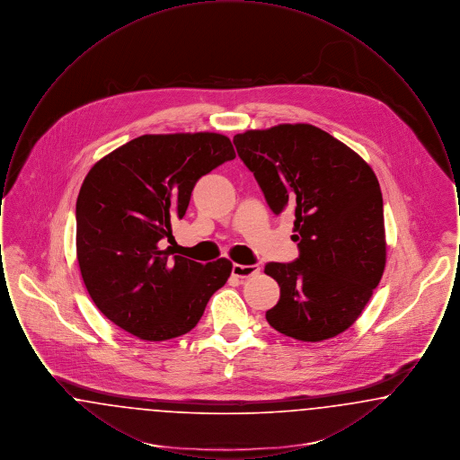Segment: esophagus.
I'll use <instances>...</instances> for the list:
<instances>
[{
  "label": "esophagus",
  "mask_w": 460,
  "mask_h": 460,
  "mask_svg": "<svg viewBox=\"0 0 460 460\" xmlns=\"http://www.w3.org/2000/svg\"><path fill=\"white\" fill-rule=\"evenodd\" d=\"M261 272V267L259 265H241V263H234L233 265V276L241 278V279H246V278H252L255 274Z\"/></svg>",
  "instance_id": "1"
}]
</instances>
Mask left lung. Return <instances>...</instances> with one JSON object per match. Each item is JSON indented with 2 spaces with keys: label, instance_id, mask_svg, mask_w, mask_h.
Returning a JSON list of instances; mask_svg holds the SVG:
<instances>
[{
  "label": "left lung",
  "instance_id": "obj_1",
  "mask_svg": "<svg viewBox=\"0 0 460 460\" xmlns=\"http://www.w3.org/2000/svg\"><path fill=\"white\" fill-rule=\"evenodd\" d=\"M233 143L269 208L295 214L298 259L263 269L281 288L267 323L300 341L343 332L367 305L386 263L377 177L347 145L310 124L246 131Z\"/></svg>",
  "mask_w": 460,
  "mask_h": 460
}]
</instances>
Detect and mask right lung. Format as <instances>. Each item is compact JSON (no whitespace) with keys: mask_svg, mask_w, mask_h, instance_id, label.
<instances>
[{"mask_svg":"<svg viewBox=\"0 0 460 460\" xmlns=\"http://www.w3.org/2000/svg\"><path fill=\"white\" fill-rule=\"evenodd\" d=\"M236 156L216 132L145 134L89 171L75 203L77 261L102 314L139 340L195 328L233 263L171 257V222L182 219L199 177Z\"/></svg>","mask_w":460,"mask_h":460,"instance_id":"right-lung-1","label":"right lung"}]
</instances>
